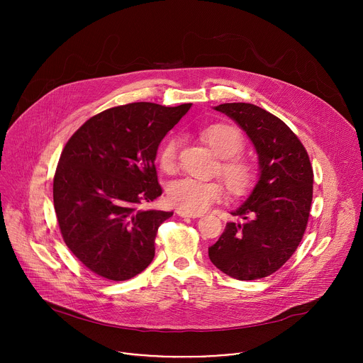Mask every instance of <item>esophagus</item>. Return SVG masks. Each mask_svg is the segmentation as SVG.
<instances>
[{
  "instance_id": "obj_1",
  "label": "esophagus",
  "mask_w": 363,
  "mask_h": 363,
  "mask_svg": "<svg viewBox=\"0 0 363 363\" xmlns=\"http://www.w3.org/2000/svg\"><path fill=\"white\" fill-rule=\"evenodd\" d=\"M177 214L179 216V217H182V218H199L202 214H199V213H188V211H185V210H177Z\"/></svg>"
}]
</instances>
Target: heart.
I'll list each match as a JSON object with an SVG mask.
<instances>
[{
	"label": "heart",
	"instance_id": "1",
	"mask_svg": "<svg viewBox=\"0 0 363 363\" xmlns=\"http://www.w3.org/2000/svg\"><path fill=\"white\" fill-rule=\"evenodd\" d=\"M202 139L223 158L220 164V175L231 195L247 194L257 179L255 165L240 157L245 140L241 130L231 123H214L201 130ZM181 140L177 136H169L160 147L158 161L165 174H174L178 168ZM224 188L217 181H201L195 178H181L168 186V201L188 213H202L214 202L223 198Z\"/></svg>",
	"mask_w": 363,
	"mask_h": 363
}]
</instances>
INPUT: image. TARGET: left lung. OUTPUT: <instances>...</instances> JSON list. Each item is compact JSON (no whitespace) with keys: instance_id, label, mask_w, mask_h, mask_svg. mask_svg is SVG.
Segmentation results:
<instances>
[{"instance_id":"left-lung-1","label":"left lung","mask_w":363,"mask_h":363,"mask_svg":"<svg viewBox=\"0 0 363 363\" xmlns=\"http://www.w3.org/2000/svg\"><path fill=\"white\" fill-rule=\"evenodd\" d=\"M216 111L235 121L251 139L260 164L252 192L231 214L208 248L213 264L237 280H258L277 272L297 250L313 198V168L294 132L251 103H224Z\"/></svg>"}]
</instances>
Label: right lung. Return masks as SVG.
<instances>
[{"label":"right lung","instance_id":"right-lung-1","mask_svg":"<svg viewBox=\"0 0 363 363\" xmlns=\"http://www.w3.org/2000/svg\"><path fill=\"white\" fill-rule=\"evenodd\" d=\"M191 103L136 101L86 121L66 143L53 181L62 237L99 277L125 281L155 257L160 225L174 213L142 205L162 194L155 158Z\"/></svg>","mask_w":363,"mask_h":363}]
</instances>
